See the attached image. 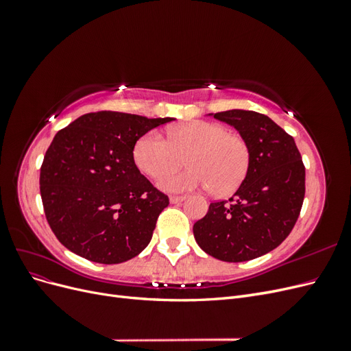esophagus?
Returning a JSON list of instances; mask_svg holds the SVG:
<instances>
[{"mask_svg": "<svg viewBox=\"0 0 351 351\" xmlns=\"http://www.w3.org/2000/svg\"><path fill=\"white\" fill-rule=\"evenodd\" d=\"M184 200V196H171L169 197V202H171V204H180V202H183Z\"/></svg>", "mask_w": 351, "mask_h": 351, "instance_id": "esophagus-1", "label": "esophagus"}]
</instances>
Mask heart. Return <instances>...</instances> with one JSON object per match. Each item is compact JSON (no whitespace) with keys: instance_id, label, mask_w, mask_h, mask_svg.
<instances>
[{"instance_id":"heart-1","label":"heart","mask_w":351,"mask_h":351,"mask_svg":"<svg viewBox=\"0 0 351 351\" xmlns=\"http://www.w3.org/2000/svg\"><path fill=\"white\" fill-rule=\"evenodd\" d=\"M186 158V172L167 175ZM133 158L146 176L161 177L158 186L167 192H189L208 189L217 196L234 192L246 178L250 151L241 136L230 133L226 125L206 121H190L173 127L168 141L156 132L145 133L136 142Z\"/></svg>"}]
</instances>
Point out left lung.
I'll use <instances>...</instances> for the list:
<instances>
[{"label": "left lung", "instance_id": "8db88e82", "mask_svg": "<svg viewBox=\"0 0 351 351\" xmlns=\"http://www.w3.org/2000/svg\"><path fill=\"white\" fill-rule=\"evenodd\" d=\"M214 115L249 145L246 178L230 200L214 202L195 222L199 247L224 262H244L278 247L290 234L304 199V165L295 142L269 117L246 110Z\"/></svg>", "mask_w": 351, "mask_h": 351}]
</instances>
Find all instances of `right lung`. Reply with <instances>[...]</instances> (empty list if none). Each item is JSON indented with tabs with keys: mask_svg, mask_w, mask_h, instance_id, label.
Segmentation results:
<instances>
[{
	"mask_svg": "<svg viewBox=\"0 0 351 351\" xmlns=\"http://www.w3.org/2000/svg\"><path fill=\"white\" fill-rule=\"evenodd\" d=\"M165 119L99 111L60 130L40 167V197L62 246L105 265L137 256L152 239L168 196L134 164L136 142Z\"/></svg>",
	"mask_w": 351,
	"mask_h": 351,
	"instance_id": "obj_1",
	"label": "right lung"
}]
</instances>
